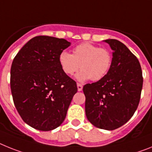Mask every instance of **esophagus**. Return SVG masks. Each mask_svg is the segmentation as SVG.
Wrapping results in <instances>:
<instances>
[{"instance_id":"1","label":"esophagus","mask_w":152,"mask_h":152,"mask_svg":"<svg viewBox=\"0 0 152 152\" xmlns=\"http://www.w3.org/2000/svg\"><path fill=\"white\" fill-rule=\"evenodd\" d=\"M77 88H78V91H82L83 90V85L80 83H77Z\"/></svg>"}]
</instances>
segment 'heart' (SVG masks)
Returning a JSON list of instances; mask_svg holds the SVG:
<instances>
[{
  "mask_svg": "<svg viewBox=\"0 0 152 152\" xmlns=\"http://www.w3.org/2000/svg\"><path fill=\"white\" fill-rule=\"evenodd\" d=\"M112 62L113 56L109 50L89 43L77 45L72 54L63 51L59 56L60 66L68 76L75 74L80 67L81 71L76 78L81 82L102 80L109 72Z\"/></svg>",
  "mask_w": 152,
  "mask_h": 152,
  "instance_id": "b5f03b06",
  "label": "heart"
}]
</instances>
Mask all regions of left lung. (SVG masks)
I'll return each mask as SVG.
<instances>
[{
	"label": "left lung",
	"mask_w": 152,
	"mask_h": 152,
	"mask_svg": "<svg viewBox=\"0 0 152 152\" xmlns=\"http://www.w3.org/2000/svg\"><path fill=\"white\" fill-rule=\"evenodd\" d=\"M113 53L109 72L96 83L86 84V115L99 129L114 130L132 117L139 104L143 77L134 54L117 39L105 40Z\"/></svg>",
	"instance_id": "8db88e82"
}]
</instances>
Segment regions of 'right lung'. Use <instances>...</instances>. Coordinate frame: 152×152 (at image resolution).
<instances>
[{
	"mask_svg": "<svg viewBox=\"0 0 152 152\" xmlns=\"http://www.w3.org/2000/svg\"><path fill=\"white\" fill-rule=\"evenodd\" d=\"M70 45L65 39L37 36L20 49L10 68V89L18 113L27 125L50 131L64 121L77 92L63 72L60 54Z\"/></svg>",
	"mask_w": 152,
	"mask_h": 152,
	"instance_id": "1",
	"label": "right lung"
}]
</instances>
